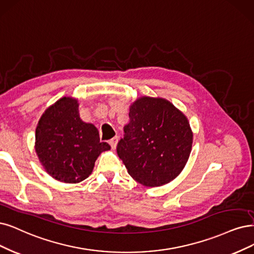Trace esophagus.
Wrapping results in <instances>:
<instances>
[{"instance_id": "1", "label": "esophagus", "mask_w": 254, "mask_h": 254, "mask_svg": "<svg viewBox=\"0 0 254 254\" xmlns=\"http://www.w3.org/2000/svg\"><path fill=\"white\" fill-rule=\"evenodd\" d=\"M117 142H118V137L116 136V137H114V138H112L110 141H109V143H110V145H111V147H112V149H115L116 148V146H117Z\"/></svg>"}]
</instances>
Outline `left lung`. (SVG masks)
<instances>
[{"mask_svg":"<svg viewBox=\"0 0 254 254\" xmlns=\"http://www.w3.org/2000/svg\"><path fill=\"white\" fill-rule=\"evenodd\" d=\"M117 154L134 180L155 187L180 175L192 146L190 121L171 101L142 96L129 106Z\"/></svg>","mask_w":254,"mask_h":254,"instance_id":"left-lung-1","label":"left lung"}]
</instances>
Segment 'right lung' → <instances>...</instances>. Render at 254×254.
Returning <instances> with one entry per match:
<instances>
[{
  "mask_svg": "<svg viewBox=\"0 0 254 254\" xmlns=\"http://www.w3.org/2000/svg\"><path fill=\"white\" fill-rule=\"evenodd\" d=\"M76 98L63 97L50 106L35 129V152L55 180L79 183L92 174L96 159L111 149L100 142L96 127L79 117Z\"/></svg>",
  "mask_w": 254,
  "mask_h": 254,
  "instance_id": "obj_1",
  "label": "right lung"
}]
</instances>
